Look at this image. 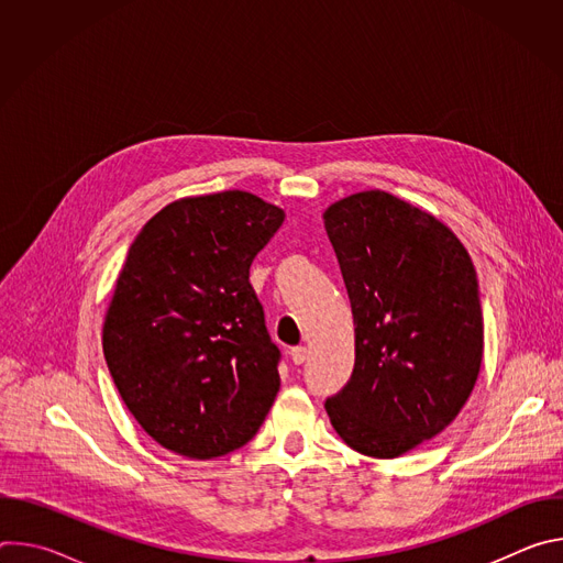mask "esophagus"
<instances>
[{"label": "esophagus", "mask_w": 563, "mask_h": 563, "mask_svg": "<svg viewBox=\"0 0 563 563\" xmlns=\"http://www.w3.org/2000/svg\"><path fill=\"white\" fill-rule=\"evenodd\" d=\"M289 356H291L294 365H302L305 358H307V350H305V347H291V350H289Z\"/></svg>", "instance_id": "esophagus-1"}]
</instances>
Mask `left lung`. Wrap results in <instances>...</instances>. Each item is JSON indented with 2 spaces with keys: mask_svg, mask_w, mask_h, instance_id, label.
<instances>
[{
  "mask_svg": "<svg viewBox=\"0 0 563 563\" xmlns=\"http://www.w3.org/2000/svg\"><path fill=\"white\" fill-rule=\"evenodd\" d=\"M325 229L354 316L356 361L325 400L356 452L394 459L445 430L476 383L484 316L461 240L385 191L334 202Z\"/></svg>",
  "mask_w": 563,
  "mask_h": 563,
  "instance_id": "8db88e82",
  "label": "left lung"
}]
</instances>
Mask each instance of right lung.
Wrapping results in <instances>:
<instances>
[{"instance_id": "obj_1", "label": "right lung", "mask_w": 563, "mask_h": 563, "mask_svg": "<svg viewBox=\"0 0 563 563\" xmlns=\"http://www.w3.org/2000/svg\"><path fill=\"white\" fill-rule=\"evenodd\" d=\"M283 209L247 191L183 198L129 247L102 347L113 383L163 448L213 459L243 448L280 387V350L250 283Z\"/></svg>"}]
</instances>
